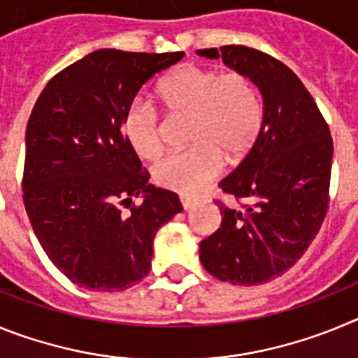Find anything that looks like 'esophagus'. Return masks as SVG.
Returning <instances> with one entry per match:
<instances>
[{"label": "esophagus", "instance_id": "34e87169", "mask_svg": "<svg viewBox=\"0 0 358 358\" xmlns=\"http://www.w3.org/2000/svg\"><path fill=\"white\" fill-rule=\"evenodd\" d=\"M181 204H182V210L188 211L195 206V201H192V199H181Z\"/></svg>", "mask_w": 358, "mask_h": 358}]
</instances>
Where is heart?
I'll return each mask as SVG.
<instances>
[{"mask_svg": "<svg viewBox=\"0 0 358 358\" xmlns=\"http://www.w3.org/2000/svg\"><path fill=\"white\" fill-rule=\"evenodd\" d=\"M157 98L173 116L189 118L185 152H173L154 166V181L181 195H195L222 170V157L236 163L262 131V103L255 85L238 71L220 73L182 66L157 84ZM123 134L132 150L154 159L161 150L159 118L145 102H132L123 115Z\"/></svg>", "mask_w": 358, "mask_h": 358, "instance_id": "b5f03b06", "label": "heart"}]
</instances>
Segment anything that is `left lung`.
<instances>
[{"label": "left lung", "instance_id": "8db88e82", "mask_svg": "<svg viewBox=\"0 0 358 358\" xmlns=\"http://www.w3.org/2000/svg\"><path fill=\"white\" fill-rule=\"evenodd\" d=\"M222 59L258 87L264 120L248 156L218 182L245 201L242 210L217 202L222 224L201 242V264L231 285H260L296 264L321 229L328 210L334 141L296 73L248 46L199 50Z\"/></svg>", "mask_w": 358, "mask_h": 358}]
</instances>
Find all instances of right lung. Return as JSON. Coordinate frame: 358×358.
Masks as SVG:
<instances>
[{
    "label": "right lung",
    "instance_id": "add662e5",
    "mask_svg": "<svg viewBox=\"0 0 358 358\" xmlns=\"http://www.w3.org/2000/svg\"><path fill=\"white\" fill-rule=\"evenodd\" d=\"M182 57L96 50L55 75L31 109L24 208L41 248L78 287L118 292L140 283L157 229L182 211L173 192L148 182L122 134L141 85ZM134 196L144 199L140 207Z\"/></svg>",
    "mask_w": 358,
    "mask_h": 358
}]
</instances>
